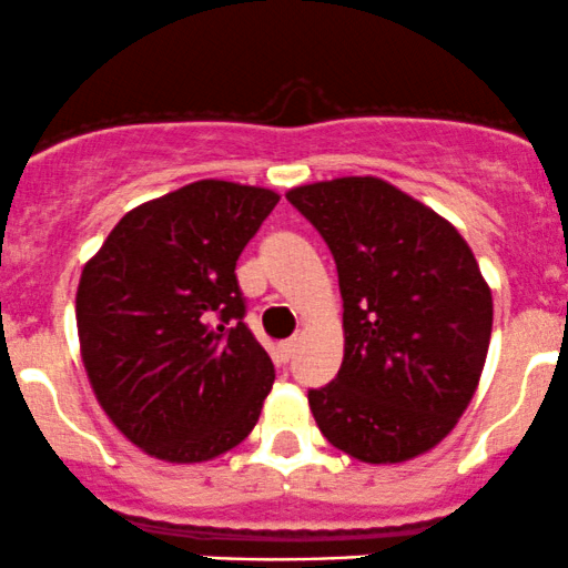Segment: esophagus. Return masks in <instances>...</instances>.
<instances>
[{"instance_id": "1", "label": "esophagus", "mask_w": 568, "mask_h": 568, "mask_svg": "<svg viewBox=\"0 0 568 568\" xmlns=\"http://www.w3.org/2000/svg\"><path fill=\"white\" fill-rule=\"evenodd\" d=\"M297 341H301V337H290V341L278 343V354H282L284 362L292 359V354H295V348H297Z\"/></svg>"}]
</instances>
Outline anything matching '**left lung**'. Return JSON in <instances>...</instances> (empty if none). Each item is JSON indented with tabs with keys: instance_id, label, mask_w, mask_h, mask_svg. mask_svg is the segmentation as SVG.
Listing matches in <instances>:
<instances>
[{
	"instance_id": "8db88e82",
	"label": "left lung",
	"mask_w": 568,
	"mask_h": 568,
	"mask_svg": "<svg viewBox=\"0 0 568 568\" xmlns=\"http://www.w3.org/2000/svg\"><path fill=\"white\" fill-rule=\"evenodd\" d=\"M327 241L343 297V365L311 388L322 435L367 464L422 456L454 429L486 365L494 301L462 233L378 176L286 193Z\"/></svg>"
}]
</instances>
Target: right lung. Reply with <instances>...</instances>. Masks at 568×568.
Here are the masks:
<instances>
[{
    "label": "right lung",
    "instance_id": "add662e5",
    "mask_svg": "<svg viewBox=\"0 0 568 568\" xmlns=\"http://www.w3.org/2000/svg\"><path fill=\"white\" fill-rule=\"evenodd\" d=\"M276 203L250 184H184L131 209L82 267L85 373L144 454L209 462L257 424L276 369L244 322L235 263Z\"/></svg>",
    "mask_w": 568,
    "mask_h": 568
}]
</instances>
